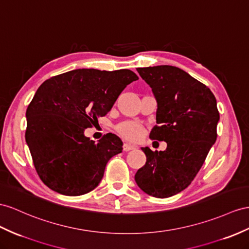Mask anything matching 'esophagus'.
<instances>
[{"label": "esophagus", "mask_w": 249, "mask_h": 249, "mask_svg": "<svg viewBox=\"0 0 249 249\" xmlns=\"http://www.w3.org/2000/svg\"><path fill=\"white\" fill-rule=\"evenodd\" d=\"M135 148H136L135 146L131 145V144H128V143H124V145H123V150L124 151H129V150H132Z\"/></svg>", "instance_id": "1"}]
</instances>
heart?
Instances as JSON below:
<instances>
[{
	"label": "heart",
	"instance_id": "b5f03b06",
	"mask_svg": "<svg viewBox=\"0 0 249 249\" xmlns=\"http://www.w3.org/2000/svg\"><path fill=\"white\" fill-rule=\"evenodd\" d=\"M117 131L124 139L129 140V141H136L143 135L144 128L142 125H140L137 122L127 121V122H123L117 126Z\"/></svg>",
	"mask_w": 249,
	"mask_h": 249
}]
</instances>
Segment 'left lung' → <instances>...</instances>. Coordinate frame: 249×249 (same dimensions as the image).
I'll return each mask as SVG.
<instances>
[{
  "label": "left lung",
  "instance_id": "1",
  "mask_svg": "<svg viewBox=\"0 0 249 249\" xmlns=\"http://www.w3.org/2000/svg\"><path fill=\"white\" fill-rule=\"evenodd\" d=\"M158 103L150 139L167 143L164 151L142 147L146 163L135 176L138 186L156 197L188 187L216 140L220 114L210 89L184 70L169 65L137 68Z\"/></svg>",
  "mask_w": 249,
  "mask_h": 249
}]
</instances>
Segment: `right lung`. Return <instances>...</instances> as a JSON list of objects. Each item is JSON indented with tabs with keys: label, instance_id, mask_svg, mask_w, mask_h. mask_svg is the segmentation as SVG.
<instances>
[{
	"label": "right lung",
	"instance_id": "obj_1",
	"mask_svg": "<svg viewBox=\"0 0 249 249\" xmlns=\"http://www.w3.org/2000/svg\"><path fill=\"white\" fill-rule=\"evenodd\" d=\"M129 69H75L37 88L26 110L25 139L46 186L81 196L99 185L107 162L122 152L121 139L107 133L95 143L84 131L110 111L123 89L137 81Z\"/></svg>",
	"mask_w": 249,
	"mask_h": 249
}]
</instances>
